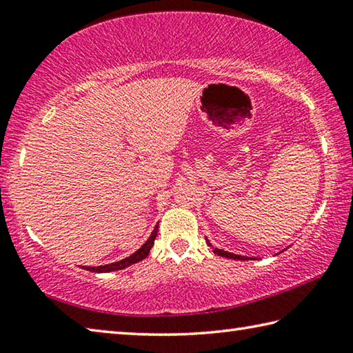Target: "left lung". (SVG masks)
Segmentation results:
<instances>
[{
    "instance_id": "1",
    "label": "left lung",
    "mask_w": 353,
    "mask_h": 353,
    "mask_svg": "<svg viewBox=\"0 0 353 353\" xmlns=\"http://www.w3.org/2000/svg\"><path fill=\"white\" fill-rule=\"evenodd\" d=\"M207 243H208V246H212L210 241L207 240ZM213 252H214V254H218V255H221V256H227V259H234V260H252V259H249V256H244V255H235V254L225 252V250H223V249H216V248H214Z\"/></svg>"
}]
</instances>
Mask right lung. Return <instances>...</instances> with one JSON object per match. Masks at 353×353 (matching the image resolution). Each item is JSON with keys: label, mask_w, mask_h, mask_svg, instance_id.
<instances>
[{"label": "right lung", "mask_w": 353, "mask_h": 353, "mask_svg": "<svg viewBox=\"0 0 353 353\" xmlns=\"http://www.w3.org/2000/svg\"><path fill=\"white\" fill-rule=\"evenodd\" d=\"M157 230H159V225H155L151 236H149V240L145 244H143V246L139 250H137V252H134L132 255H129L128 259L119 260V261H115V263H110V265H104V266H85L83 270L92 271V272H110V271L124 270V268L134 265V263H137V261H141L143 259H146V256L149 255V250H151L155 236H157Z\"/></svg>", "instance_id": "add662e5"}]
</instances>
